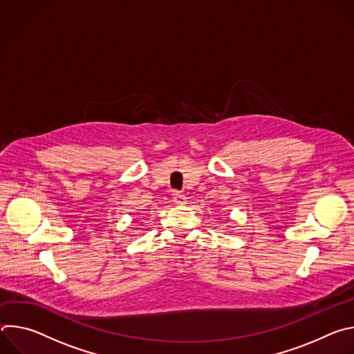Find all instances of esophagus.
<instances>
[{
    "mask_svg": "<svg viewBox=\"0 0 354 354\" xmlns=\"http://www.w3.org/2000/svg\"><path fill=\"white\" fill-rule=\"evenodd\" d=\"M174 201H175V205H185L186 197H185V194H182L179 192H174Z\"/></svg>",
    "mask_w": 354,
    "mask_h": 354,
    "instance_id": "obj_1",
    "label": "esophagus"
}]
</instances>
